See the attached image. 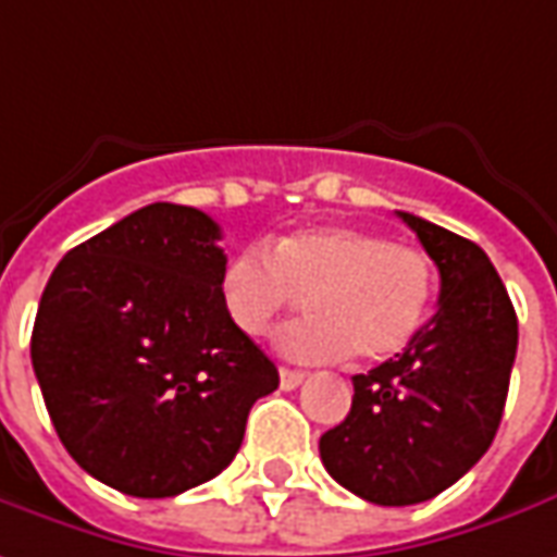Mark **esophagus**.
<instances>
[{
    "label": "esophagus",
    "instance_id": "obj_1",
    "mask_svg": "<svg viewBox=\"0 0 557 557\" xmlns=\"http://www.w3.org/2000/svg\"><path fill=\"white\" fill-rule=\"evenodd\" d=\"M301 381H305V372H298V369H280V387L283 389H295Z\"/></svg>",
    "mask_w": 557,
    "mask_h": 557
}]
</instances>
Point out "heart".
I'll return each instance as SVG.
<instances>
[{
  "mask_svg": "<svg viewBox=\"0 0 557 557\" xmlns=\"http://www.w3.org/2000/svg\"><path fill=\"white\" fill-rule=\"evenodd\" d=\"M305 295L310 313L277 332V347L301 362H335L350 350L384 359L421 329L433 301V264L421 249L357 225H305L264 249L231 256L219 301L234 326L262 338Z\"/></svg>",
  "mask_w": 557,
  "mask_h": 557,
  "instance_id": "obj_1",
  "label": "heart"
}]
</instances>
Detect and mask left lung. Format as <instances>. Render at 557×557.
<instances>
[{
	"instance_id": "8db88e82",
	"label": "left lung",
	"mask_w": 557,
	"mask_h": 557,
	"mask_svg": "<svg viewBox=\"0 0 557 557\" xmlns=\"http://www.w3.org/2000/svg\"><path fill=\"white\" fill-rule=\"evenodd\" d=\"M436 262L438 310L403 354L354 374V406L320 438L329 475L377 506L433 500L482 460L500 426L518 317L472 240L399 213Z\"/></svg>"
}]
</instances>
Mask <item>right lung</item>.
<instances>
[{"mask_svg":"<svg viewBox=\"0 0 557 557\" xmlns=\"http://www.w3.org/2000/svg\"><path fill=\"white\" fill-rule=\"evenodd\" d=\"M222 231L183 203H149L63 256L41 293L33 369L78 467L131 497L215 479L277 366L219 301Z\"/></svg>","mask_w":557,"mask_h":557,"instance_id":"add662e5","label":"right lung"}]
</instances>
